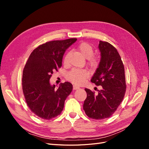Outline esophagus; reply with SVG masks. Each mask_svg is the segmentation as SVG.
<instances>
[{
	"instance_id": "1",
	"label": "esophagus",
	"mask_w": 149,
	"mask_h": 149,
	"mask_svg": "<svg viewBox=\"0 0 149 149\" xmlns=\"http://www.w3.org/2000/svg\"><path fill=\"white\" fill-rule=\"evenodd\" d=\"M79 88L78 87V86H76V85H73V89L74 90H76V89H79Z\"/></svg>"
}]
</instances>
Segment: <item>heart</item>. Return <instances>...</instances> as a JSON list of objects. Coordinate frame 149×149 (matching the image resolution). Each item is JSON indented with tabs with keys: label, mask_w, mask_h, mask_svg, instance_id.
I'll return each mask as SVG.
<instances>
[{
	"label": "heart",
	"mask_w": 149,
	"mask_h": 149,
	"mask_svg": "<svg viewBox=\"0 0 149 149\" xmlns=\"http://www.w3.org/2000/svg\"><path fill=\"white\" fill-rule=\"evenodd\" d=\"M77 50L86 59H88L89 65L92 66H96L97 64V61L95 58L92 57L94 54L93 47L88 43L82 42L79 43L77 47ZM63 63L65 65L69 64V54L67 53L63 58ZM89 72L83 69H73L70 71L66 75L67 79L73 83L75 85H81L86 78H88Z\"/></svg>",
	"instance_id": "obj_1"
}]
</instances>
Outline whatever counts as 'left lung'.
I'll return each mask as SVG.
<instances>
[{"label": "left lung", "instance_id": "8db88e82", "mask_svg": "<svg viewBox=\"0 0 149 149\" xmlns=\"http://www.w3.org/2000/svg\"><path fill=\"white\" fill-rule=\"evenodd\" d=\"M101 61L91 81L101 86L98 93L85 88L87 97L83 109L89 118L103 119L114 113L123 101L126 90L123 63L116 48L107 42L100 41Z\"/></svg>", "mask_w": 149, "mask_h": 149}]
</instances>
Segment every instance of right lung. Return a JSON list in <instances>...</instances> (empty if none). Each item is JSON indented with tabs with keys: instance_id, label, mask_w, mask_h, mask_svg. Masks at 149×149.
I'll return each instance as SVG.
<instances>
[{
	"instance_id": "add662e5",
	"label": "right lung",
	"mask_w": 149,
	"mask_h": 149,
	"mask_svg": "<svg viewBox=\"0 0 149 149\" xmlns=\"http://www.w3.org/2000/svg\"><path fill=\"white\" fill-rule=\"evenodd\" d=\"M77 39L54 40L36 48L31 53L23 70L22 89L26 104L39 118L49 120L60 115L66 97L73 89L69 82L58 89L49 83L53 71L62 66L66 49Z\"/></svg>"
}]
</instances>
